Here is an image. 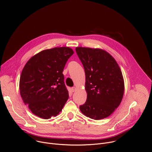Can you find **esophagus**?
<instances>
[{
	"mask_svg": "<svg viewBox=\"0 0 152 152\" xmlns=\"http://www.w3.org/2000/svg\"><path fill=\"white\" fill-rule=\"evenodd\" d=\"M76 88L75 87H72V88H71V90H72V92H75V91H76Z\"/></svg>",
	"mask_w": 152,
	"mask_h": 152,
	"instance_id": "34e87169",
	"label": "esophagus"
}]
</instances>
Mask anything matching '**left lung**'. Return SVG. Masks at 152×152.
Here are the masks:
<instances>
[{"instance_id": "obj_1", "label": "left lung", "mask_w": 152, "mask_h": 152, "mask_svg": "<svg viewBox=\"0 0 152 152\" xmlns=\"http://www.w3.org/2000/svg\"><path fill=\"white\" fill-rule=\"evenodd\" d=\"M76 52L85 70L87 93L79 109L91 119L106 118L118 107L123 96L121 71L114 58L104 50L79 47Z\"/></svg>"}]
</instances>
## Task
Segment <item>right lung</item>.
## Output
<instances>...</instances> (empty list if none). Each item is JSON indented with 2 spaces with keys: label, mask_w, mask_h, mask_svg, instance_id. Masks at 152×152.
<instances>
[{
  "label": "right lung",
  "mask_w": 152,
  "mask_h": 152,
  "mask_svg": "<svg viewBox=\"0 0 152 152\" xmlns=\"http://www.w3.org/2000/svg\"><path fill=\"white\" fill-rule=\"evenodd\" d=\"M74 53L68 47L47 49L32 57L20 78V95L35 115L49 119L56 116L69 99L62 74Z\"/></svg>",
  "instance_id": "1"
}]
</instances>
